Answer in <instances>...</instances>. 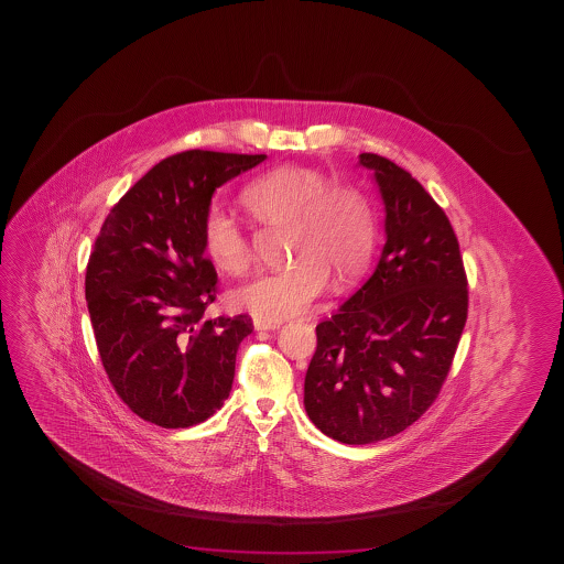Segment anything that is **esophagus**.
<instances>
[{"mask_svg": "<svg viewBox=\"0 0 564 564\" xmlns=\"http://www.w3.org/2000/svg\"><path fill=\"white\" fill-rule=\"evenodd\" d=\"M254 327L258 332H271V329H278V322H265V319H254Z\"/></svg>", "mask_w": 564, "mask_h": 564, "instance_id": "1", "label": "esophagus"}]
</instances>
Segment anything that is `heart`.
<instances>
[{"mask_svg": "<svg viewBox=\"0 0 564 564\" xmlns=\"http://www.w3.org/2000/svg\"><path fill=\"white\" fill-rule=\"evenodd\" d=\"M248 214L262 225H286V248L294 262L262 271L232 291V304L265 322L306 314L332 278L345 285L370 262L376 217L358 188L333 183L322 171L283 165L254 178L240 193ZM209 260L240 273L252 260L247 232L235 217L209 208L202 221Z\"/></svg>", "mask_w": 564, "mask_h": 564, "instance_id": "b5f03b06", "label": "heart"}]
</instances>
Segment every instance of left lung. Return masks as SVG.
Here are the masks:
<instances>
[{"mask_svg": "<svg viewBox=\"0 0 564 564\" xmlns=\"http://www.w3.org/2000/svg\"><path fill=\"white\" fill-rule=\"evenodd\" d=\"M360 163L386 204V247L362 289L316 325L304 379L310 420L347 445L393 437L432 406L468 317V279L443 208L383 155Z\"/></svg>", "mask_w": 564, "mask_h": 564, "instance_id": "8db88e82", "label": "left lung"}]
</instances>
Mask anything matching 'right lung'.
Instances as JSON below:
<instances>
[{
    "instance_id": "right-lung-1",
    "label": "right lung",
    "mask_w": 564,
    "mask_h": 564,
    "mask_svg": "<svg viewBox=\"0 0 564 564\" xmlns=\"http://www.w3.org/2000/svg\"><path fill=\"white\" fill-rule=\"evenodd\" d=\"M263 154L186 150L148 171L109 209L86 265L96 347L119 399L165 430L208 420L231 393L252 317L208 319L217 271L202 221L217 186Z\"/></svg>"
}]
</instances>
